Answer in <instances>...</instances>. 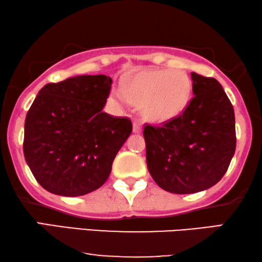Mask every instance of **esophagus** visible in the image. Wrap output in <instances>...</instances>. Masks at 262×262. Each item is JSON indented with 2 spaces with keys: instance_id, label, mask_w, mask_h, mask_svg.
<instances>
[{
  "instance_id": "34e87169",
  "label": "esophagus",
  "mask_w": 262,
  "mask_h": 262,
  "mask_svg": "<svg viewBox=\"0 0 262 262\" xmlns=\"http://www.w3.org/2000/svg\"><path fill=\"white\" fill-rule=\"evenodd\" d=\"M132 130H134L135 134H141V132L143 131V126H142L141 121L135 120L134 125H132Z\"/></svg>"
}]
</instances>
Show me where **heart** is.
Segmentation results:
<instances>
[{
  "instance_id": "heart-1",
  "label": "heart",
  "mask_w": 262,
  "mask_h": 262,
  "mask_svg": "<svg viewBox=\"0 0 262 262\" xmlns=\"http://www.w3.org/2000/svg\"><path fill=\"white\" fill-rule=\"evenodd\" d=\"M121 89L112 94L118 105L134 103L141 107L146 120L162 124L174 120L187 108L193 83L184 70L145 69L125 78Z\"/></svg>"
}]
</instances>
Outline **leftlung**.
Returning a JSON list of instances; mask_svg holds the SVG:
<instances>
[{
    "mask_svg": "<svg viewBox=\"0 0 262 262\" xmlns=\"http://www.w3.org/2000/svg\"><path fill=\"white\" fill-rule=\"evenodd\" d=\"M193 99L180 117L161 127L146 125V164L164 191L189 194L212 187L235 154V113L220 82L191 74Z\"/></svg>",
    "mask_w": 262,
    "mask_h": 262,
    "instance_id": "1",
    "label": "left lung"
}]
</instances>
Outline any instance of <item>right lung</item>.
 Here are the masks:
<instances>
[{
  "label": "right lung",
  "instance_id": "obj_1",
  "mask_svg": "<svg viewBox=\"0 0 262 262\" xmlns=\"http://www.w3.org/2000/svg\"><path fill=\"white\" fill-rule=\"evenodd\" d=\"M112 78L80 75L39 91L25 120L24 155L46 191L80 196L101 187L132 132L127 118L102 112Z\"/></svg>",
  "mask_w": 262,
  "mask_h": 262
}]
</instances>
